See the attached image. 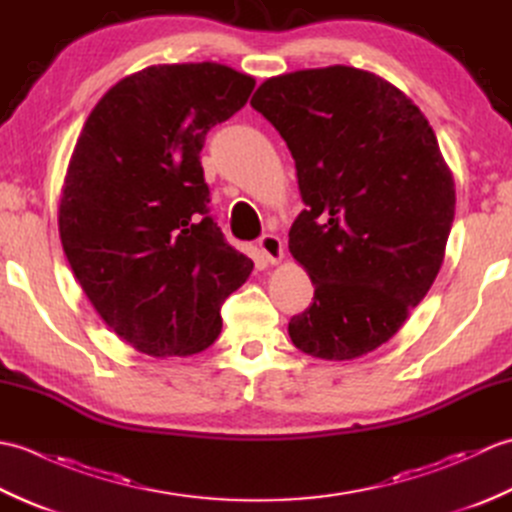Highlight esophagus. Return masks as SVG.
<instances>
[{"label":"esophagus","mask_w":512,"mask_h":512,"mask_svg":"<svg viewBox=\"0 0 512 512\" xmlns=\"http://www.w3.org/2000/svg\"><path fill=\"white\" fill-rule=\"evenodd\" d=\"M259 253L270 264H277L281 262V257H284V246H281V239L277 235H262L259 237Z\"/></svg>","instance_id":"34e87169"}]
</instances>
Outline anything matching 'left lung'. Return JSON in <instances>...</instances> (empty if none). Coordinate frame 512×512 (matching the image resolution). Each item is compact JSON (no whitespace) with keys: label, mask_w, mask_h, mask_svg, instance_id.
<instances>
[{"label":"left lung","mask_w":512,"mask_h":512,"mask_svg":"<svg viewBox=\"0 0 512 512\" xmlns=\"http://www.w3.org/2000/svg\"><path fill=\"white\" fill-rule=\"evenodd\" d=\"M250 105L286 140L306 204L288 246L314 299L292 343L328 361L376 350L442 266L455 189L436 134L398 88L347 65L275 76Z\"/></svg>","instance_id":"1"}]
</instances>
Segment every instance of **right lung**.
Instances as JSON below:
<instances>
[{
  "label": "right lung",
  "mask_w": 512,
  "mask_h": 512,
  "mask_svg": "<svg viewBox=\"0 0 512 512\" xmlns=\"http://www.w3.org/2000/svg\"><path fill=\"white\" fill-rule=\"evenodd\" d=\"M255 81L220 63L151 65L96 103L65 176V257L103 321L138 352L189 356L222 330L253 262L213 220L200 151Z\"/></svg>",
  "instance_id": "1"
}]
</instances>
